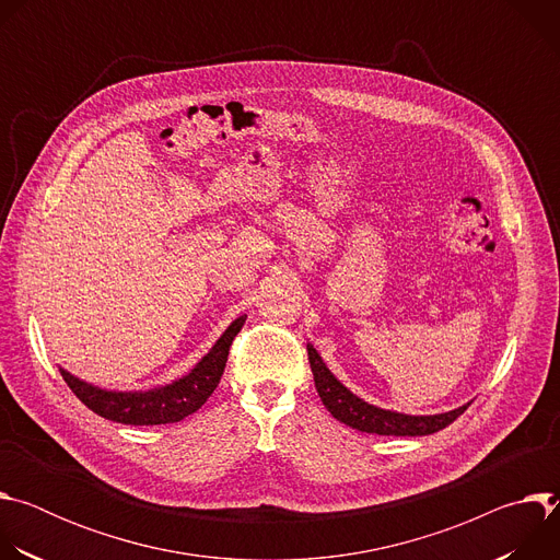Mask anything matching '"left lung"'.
Here are the masks:
<instances>
[{
  "instance_id": "1",
  "label": "left lung",
  "mask_w": 560,
  "mask_h": 560,
  "mask_svg": "<svg viewBox=\"0 0 560 560\" xmlns=\"http://www.w3.org/2000/svg\"><path fill=\"white\" fill-rule=\"evenodd\" d=\"M307 359H310V368L314 374L316 392H318V396H322V401L328 408V412L337 421H341L359 432L383 434V436H425V434H434V432L447 428L469 408V404H467L452 412L430 415V417H410V415H398L392 410H381L376 406L365 404L363 398H359L357 394H352L326 368V363L322 361V357H318V352L312 346H307Z\"/></svg>"
}]
</instances>
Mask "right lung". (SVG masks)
Here are the masks:
<instances>
[{
	"label": "right lung",
	"mask_w": 560,
	"mask_h": 560,
	"mask_svg": "<svg viewBox=\"0 0 560 560\" xmlns=\"http://www.w3.org/2000/svg\"><path fill=\"white\" fill-rule=\"evenodd\" d=\"M244 324L246 316L234 318L212 350L190 370V374L148 392H108L86 381H79L66 370L59 372L79 401L108 421L126 425L177 423L208 401V396L221 381L230 346Z\"/></svg>",
	"instance_id": "1"
}]
</instances>
